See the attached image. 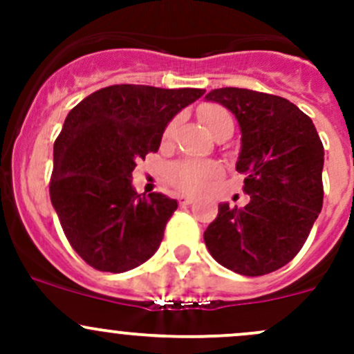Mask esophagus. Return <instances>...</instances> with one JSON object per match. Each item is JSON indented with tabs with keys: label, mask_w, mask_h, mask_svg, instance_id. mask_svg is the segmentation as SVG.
Instances as JSON below:
<instances>
[{
	"label": "esophagus",
	"mask_w": 354,
	"mask_h": 354,
	"mask_svg": "<svg viewBox=\"0 0 354 354\" xmlns=\"http://www.w3.org/2000/svg\"><path fill=\"white\" fill-rule=\"evenodd\" d=\"M178 203H180V205H190V203H194V198L188 197V195H180V197H178Z\"/></svg>",
	"instance_id": "34e87169"
}]
</instances>
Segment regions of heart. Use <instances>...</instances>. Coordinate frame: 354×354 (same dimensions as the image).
<instances>
[{"instance_id": "b5f03b06", "label": "heart", "mask_w": 354, "mask_h": 354, "mask_svg": "<svg viewBox=\"0 0 354 354\" xmlns=\"http://www.w3.org/2000/svg\"><path fill=\"white\" fill-rule=\"evenodd\" d=\"M198 116L209 128L210 133L216 137L221 131L234 127L231 113L219 104H203L198 108ZM178 124V118H173L164 128L162 138L167 140L173 135ZM221 174V167L216 162H203V160L183 159L171 164L166 171V178L174 188L185 194H198L209 188V185Z\"/></svg>"}]
</instances>
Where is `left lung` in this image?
I'll return each mask as SVG.
<instances>
[{"instance_id": "1", "label": "left lung", "mask_w": 354, "mask_h": 354, "mask_svg": "<svg viewBox=\"0 0 354 354\" xmlns=\"http://www.w3.org/2000/svg\"><path fill=\"white\" fill-rule=\"evenodd\" d=\"M241 128L236 171L245 207L219 203L203 233L210 255L241 276H266L291 262L322 210L324 145L312 120L288 99L248 88H214Z\"/></svg>"}]
</instances>
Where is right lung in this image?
<instances>
[{"label": "right lung", "mask_w": 354, "mask_h": 354, "mask_svg": "<svg viewBox=\"0 0 354 354\" xmlns=\"http://www.w3.org/2000/svg\"><path fill=\"white\" fill-rule=\"evenodd\" d=\"M202 88L111 85L68 113L55 142L49 195L71 248L94 269L127 272L159 248L176 200L138 195L131 173Z\"/></svg>", "instance_id": "right-lung-1"}]
</instances>
